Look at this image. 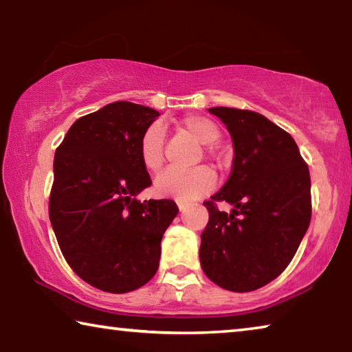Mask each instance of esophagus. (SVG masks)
I'll return each instance as SVG.
<instances>
[{
  "label": "esophagus",
  "instance_id": "1",
  "mask_svg": "<svg viewBox=\"0 0 352 352\" xmlns=\"http://www.w3.org/2000/svg\"><path fill=\"white\" fill-rule=\"evenodd\" d=\"M177 205H178V210H180V212H184L188 210V205L183 204V201H177Z\"/></svg>",
  "mask_w": 352,
  "mask_h": 352
}]
</instances>
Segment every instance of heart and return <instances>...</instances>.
I'll list each match as a JSON object with an SVG mask.
<instances>
[{"label":"heart","mask_w":352,"mask_h":352,"mask_svg":"<svg viewBox=\"0 0 352 352\" xmlns=\"http://www.w3.org/2000/svg\"><path fill=\"white\" fill-rule=\"evenodd\" d=\"M178 126L204 146H212L220 140V130L216 122L205 116L188 115L180 119ZM140 158L148 170H158L163 166L164 132L160 124H152L141 135ZM214 184H216V175L206 166L190 170L168 169L155 180V192L166 199L189 204L206 195Z\"/></svg>","instance_id":"heart-1"}]
</instances>
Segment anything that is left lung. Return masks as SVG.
<instances>
[{
  "instance_id": "left-lung-1",
  "label": "left lung",
  "mask_w": 352,
  "mask_h": 352,
  "mask_svg": "<svg viewBox=\"0 0 352 352\" xmlns=\"http://www.w3.org/2000/svg\"><path fill=\"white\" fill-rule=\"evenodd\" d=\"M233 140L228 180L205 201L200 264L214 284L252 292L290 264L311 223V175L295 140L259 113L212 107ZM214 201L234 206L219 212Z\"/></svg>"
}]
</instances>
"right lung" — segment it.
Segmentation results:
<instances>
[{"label":"right lung","instance_id":"right-lung-1","mask_svg":"<svg viewBox=\"0 0 352 352\" xmlns=\"http://www.w3.org/2000/svg\"><path fill=\"white\" fill-rule=\"evenodd\" d=\"M160 113L118 100L82 116L54 155L50 219L65 259L83 281L126 294L158 270L174 200H136L152 184L140 140Z\"/></svg>","mask_w":352,"mask_h":352}]
</instances>
